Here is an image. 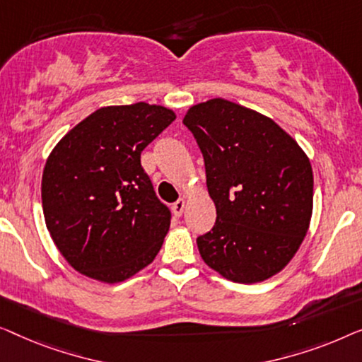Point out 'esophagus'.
Masks as SVG:
<instances>
[{
    "mask_svg": "<svg viewBox=\"0 0 362 362\" xmlns=\"http://www.w3.org/2000/svg\"><path fill=\"white\" fill-rule=\"evenodd\" d=\"M183 210H185V200H183V198H179V200L172 205V211H174L175 216H182Z\"/></svg>",
    "mask_w": 362,
    "mask_h": 362,
    "instance_id": "1",
    "label": "esophagus"
}]
</instances>
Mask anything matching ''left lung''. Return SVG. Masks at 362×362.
<instances>
[{"mask_svg": "<svg viewBox=\"0 0 362 362\" xmlns=\"http://www.w3.org/2000/svg\"><path fill=\"white\" fill-rule=\"evenodd\" d=\"M183 124L205 159L216 223L197 238L208 267L238 284L276 276L307 236L313 170L302 147L269 116L223 98L188 108Z\"/></svg>", "mask_w": 362, "mask_h": 362, "instance_id": "8db88e82", "label": "left lung"}]
</instances>
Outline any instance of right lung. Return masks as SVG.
Segmentation results:
<instances>
[{"label": "right lung", "mask_w": 362, "mask_h": 362, "mask_svg": "<svg viewBox=\"0 0 362 362\" xmlns=\"http://www.w3.org/2000/svg\"><path fill=\"white\" fill-rule=\"evenodd\" d=\"M175 119L144 101L103 106L70 129L42 172L50 238L75 271L103 284L124 282L149 266L170 226L141 152Z\"/></svg>", "instance_id": "1"}]
</instances>
